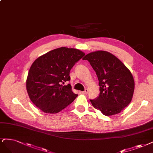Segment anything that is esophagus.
<instances>
[{"mask_svg": "<svg viewBox=\"0 0 153 153\" xmlns=\"http://www.w3.org/2000/svg\"><path fill=\"white\" fill-rule=\"evenodd\" d=\"M88 89H85V91H84L83 92H82V93L83 94H88Z\"/></svg>", "mask_w": 153, "mask_h": 153, "instance_id": "34e87169", "label": "esophagus"}]
</instances>
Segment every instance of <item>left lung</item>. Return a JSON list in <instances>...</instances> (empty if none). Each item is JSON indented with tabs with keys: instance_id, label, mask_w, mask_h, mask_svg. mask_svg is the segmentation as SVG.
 <instances>
[{
	"instance_id": "left-lung-1",
	"label": "left lung",
	"mask_w": 153,
	"mask_h": 153,
	"mask_svg": "<svg viewBox=\"0 0 153 153\" xmlns=\"http://www.w3.org/2000/svg\"><path fill=\"white\" fill-rule=\"evenodd\" d=\"M99 80V97L91 100L92 106L105 116L120 113L130 103L135 82L130 71L117 57L104 51L87 54Z\"/></svg>"
}]
</instances>
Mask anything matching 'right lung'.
Wrapping results in <instances>:
<instances>
[{
  "label": "right lung",
  "instance_id": "right-lung-1",
  "mask_svg": "<svg viewBox=\"0 0 153 153\" xmlns=\"http://www.w3.org/2000/svg\"><path fill=\"white\" fill-rule=\"evenodd\" d=\"M85 56L73 48L60 47L39 57L31 65L26 82L28 96L32 102L46 113H59L70 104L78 95L68 84L70 71Z\"/></svg>",
  "mask_w": 153,
  "mask_h": 153
}]
</instances>
